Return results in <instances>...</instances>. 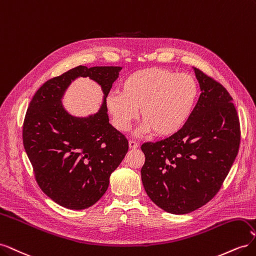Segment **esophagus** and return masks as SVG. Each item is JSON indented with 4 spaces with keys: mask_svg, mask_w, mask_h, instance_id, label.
Returning <instances> with one entry per match:
<instances>
[{
    "mask_svg": "<svg viewBox=\"0 0 256 256\" xmlns=\"http://www.w3.org/2000/svg\"><path fill=\"white\" fill-rule=\"evenodd\" d=\"M129 147H130L131 150H136V148H138V144L136 141L130 140L129 141Z\"/></svg>",
    "mask_w": 256,
    "mask_h": 256,
    "instance_id": "34e87169",
    "label": "esophagus"
}]
</instances>
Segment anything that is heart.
<instances>
[{"label":"heart","mask_w":256,"mask_h":256,"mask_svg":"<svg viewBox=\"0 0 256 256\" xmlns=\"http://www.w3.org/2000/svg\"><path fill=\"white\" fill-rule=\"evenodd\" d=\"M198 83L192 76L166 68L152 67L126 76L120 92L106 97V109L115 128L126 132L140 109L144 122L136 134L168 136L178 132L190 118L198 97Z\"/></svg>","instance_id":"obj_1"}]
</instances>
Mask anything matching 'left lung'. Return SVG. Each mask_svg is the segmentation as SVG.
<instances>
[{"instance_id":"left-lung-1","label":"left lung","mask_w":256,"mask_h":256,"mask_svg":"<svg viewBox=\"0 0 256 256\" xmlns=\"http://www.w3.org/2000/svg\"><path fill=\"white\" fill-rule=\"evenodd\" d=\"M200 95L189 120L178 131L141 150V178L147 196L164 210L184 214L210 200L238 154L240 124L221 83L194 68Z\"/></svg>"}]
</instances>
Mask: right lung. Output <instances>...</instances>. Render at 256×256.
Returning <instances> with one entry per match:
<instances>
[{
  "instance_id": "1",
  "label": "right lung",
  "mask_w": 256,
  "mask_h": 256,
  "mask_svg": "<svg viewBox=\"0 0 256 256\" xmlns=\"http://www.w3.org/2000/svg\"><path fill=\"white\" fill-rule=\"evenodd\" d=\"M120 69L74 67L44 82L28 104L22 138L35 180L44 194L65 208L80 210L98 202L128 152L127 138L109 122L106 100ZM78 76L97 82L105 95L100 110L88 118H74L61 104Z\"/></svg>"
}]
</instances>
